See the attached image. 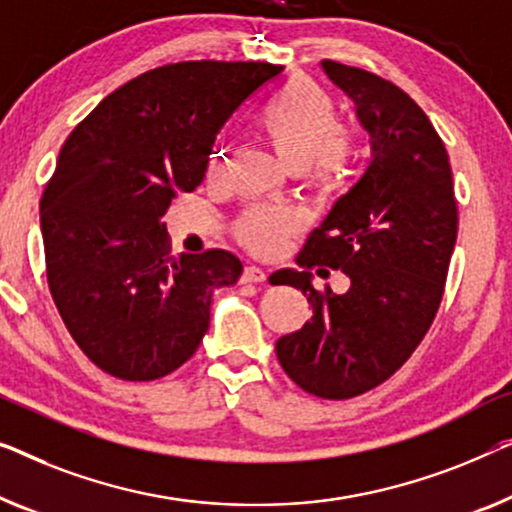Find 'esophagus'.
I'll use <instances>...</instances> for the list:
<instances>
[{"mask_svg": "<svg viewBox=\"0 0 512 512\" xmlns=\"http://www.w3.org/2000/svg\"><path fill=\"white\" fill-rule=\"evenodd\" d=\"M265 277H268V274H265L263 268H258V265H244L240 281L242 284H261Z\"/></svg>", "mask_w": 512, "mask_h": 512, "instance_id": "esophagus-1", "label": "esophagus"}]
</instances>
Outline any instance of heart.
Returning <instances> with one entry per match:
<instances>
[{"label":"heart","instance_id":"obj_1","mask_svg":"<svg viewBox=\"0 0 512 512\" xmlns=\"http://www.w3.org/2000/svg\"><path fill=\"white\" fill-rule=\"evenodd\" d=\"M258 129L270 140L281 161L298 170L321 191H332L346 177L353 154V131L339 122L332 94L309 76H295L256 115ZM207 177L224 170V150L210 147ZM300 224L298 212L279 205H254L235 221V233L249 249L268 254Z\"/></svg>","mask_w":512,"mask_h":512}]
</instances>
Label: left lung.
<instances>
[{
    "label": "left lung",
    "mask_w": 512,
    "mask_h": 512,
    "mask_svg": "<svg viewBox=\"0 0 512 512\" xmlns=\"http://www.w3.org/2000/svg\"><path fill=\"white\" fill-rule=\"evenodd\" d=\"M358 106L372 136V164L309 235L298 270L270 284L300 288L309 323L277 339L284 372L309 395L351 399L388 381L427 335L439 311L457 240V201L446 145L422 108L395 83L323 59ZM316 264L352 279L344 296L310 286ZM325 274V270H318Z\"/></svg>",
    "instance_id": "left-lung-1"
}]
</instances>
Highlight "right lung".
Here are the masks:
<instances>
[{
  "label": "right lung",
  "instance_id": "obj_1",
  "mask_svg": "<svg viewBox=\"0 0 512 512\" xmlns=\"http://www.w3.org/2000/svg\"><path fill=\"white\" fill-rule=\"evenodd\" d=\"M284 66L175 62L117 87L69 133L41 196L46 277L66 330L122 381H154L196 353L226 249L170 256L161 217L203 182L219 129Z\"/></svg>",
  "mask_w": 512,
  "mask_h": 512
}]
</instances>
